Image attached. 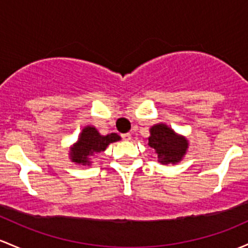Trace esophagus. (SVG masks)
Returning <instances> with one entry per match:
<instances>
[{
    "instance_id": "esophagus-1",
    "label": "esophagus",
    "mask_w": 248,
    "mask_h": 248,
    "mask_svg": "<svg viewBox=\"0 0 248 248\" xmlns=\"http://www.w3.org/2000/svg\"><path fill=\"white\" fill-rule=\"evenodd\" d=\"M121 137L124 141H129L130 139H132V135H130V133H124V134H122Z\"/></svg>"
}]
</instances>
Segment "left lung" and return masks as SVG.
Returning a JSON list of instances; mask_svg holds the SVG:
<instances>
[{"mask_svg": "<svg viewBox=\"0 0 248 248\" xmlns=\"http://www.w3.org/2000/svg\"><path fill=\"white\" fill-rule=\"evenodd\" d=\"M148 145L155 149L159 161L162 165L175 164L182 159L188 142L185 138L179 137L164 124H156L151 128Z\"/></svg>", "mask_w": 248, "mask_h": 248, "instance_id": "obj_1", "label": "left lung"}]
</instances>
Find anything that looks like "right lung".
I'll return each mask as SVG.
<instances>
[{"label": "right lung", "mask_w": 248, "mask_h": 248, "mask_svg": "<svg viewBox=\"0 0 248 248\" xmlns=\"http://www.w3.org/2000/svg\"><path fill=\"white\" fill-rule=\"evenodd\" d=\"M119 140L120 137L116 133H110L103 137L100 135V133L94 127L88 126L82 130L80 139L72 148L70 159L76 164L89 165L91 164L88 160L89 155L103 152L109 143Z\"/></svg>", "instance_id": "obj_1"}]
</instances>
